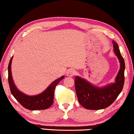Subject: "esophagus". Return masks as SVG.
Instances as JSON below:
<instances>
[{
    "label": "esophagus",
    "instance_id": "34e87169",
    "mask_svg": "<svg viewBox=\"0 0 134 134\" xmlns=\"http://www.w3.org/2000/svg\"><path fill=\"white\" fill-rule=\"evenodd\" d=\"M75 73H76V71H75V70L71 68V69H70V70L68 71L66 75H67V76L72 77L75 75Z\"/></svg>",
    "mask_w": 134,
    "mask_h": 134
}]
</instances>
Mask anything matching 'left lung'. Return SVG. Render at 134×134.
Masks as SVG:
<instances>
[{
  "label": "left lung",
  "instance_id": "1",
  "mask_svg": "<svg viewBox=\"0 0 134 134\" xmlns=\"http://www.w3.org/2000/svg\"><path fill=\"white\" fill-rule=\"evenodd\" d=\"M114 51L120 63V70L115 82L102 87L92 84L80 76H75V89L78 101L84 108L88 110H100L107 108L122 92L124 84L125 62L117 42L113 41Z\"/></svg>",
  "mask_w": 134,
  "mask_h": 134
}]
</instances>
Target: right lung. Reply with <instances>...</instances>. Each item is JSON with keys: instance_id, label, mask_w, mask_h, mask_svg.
<instances>
[{"instance_id": "1", "label": "right lung", "mask_w": 134, "mask_h": 134, "mask_svg": "<svg viewBox=\"0 0 134 134\" xmlns=\"http://www.w3.org/2000/svg\"><path fill=\"white\" fill-rule=\"evenodd\" d=\"M12 56L9 61L8 66V80H9V87L10 92L14 97L25 108L30 110H45L49 108L53 103L54 100V93L56 86L64 78L62 76L52 82L44 92L36 95H27L20 92L14 84L11 71V64H12Z\"/></svg>"}]
</instances>
